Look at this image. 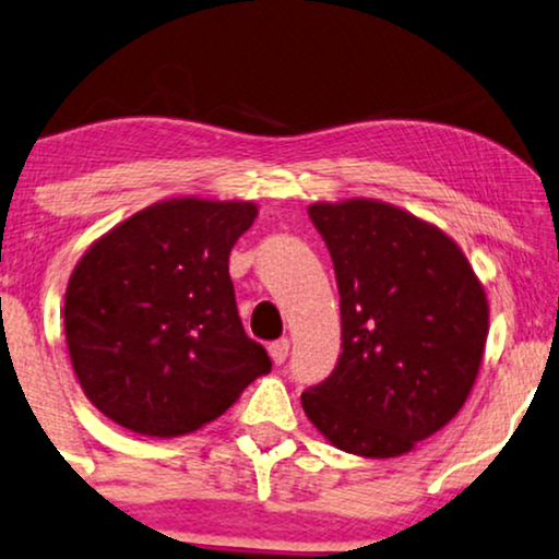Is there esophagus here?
<instances>
[{
    "label": "esophagus",
    "mask_w": 559,
    "mask_h": 559,
    "mask_svg": "<svg viewBox=\"0 0 559 559\" xmlns=\"http://www.w3.org/2000/svg\"><path fill=\"white\" fill-rule=\"evenodd\" d=\"M288 348H292V343H288L286 337H281V341L267 345V353H271L273 364H284L288 358Z\"/></svg>",
    "instance_id": "34e87169"
}]
</instances>
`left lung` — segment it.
I'll use <instances>...</instances> for the list:
<instances>
[{
  "instance_id": "obj_1",
  "label": "left lung",
  "mask_w": 559,
  "mask_h": 559,
  "mask_svg": "<svg viewBox=\"0 0 559 559\" xmlns=\"http://www.w3.org/2000/svg\"><path fill=\"white\" fill-rule=\"evenodd\" d=\"M341 292L343 353L301 407L332 447L402 456L467 402L483 364L490 307L447 231L409 211L348 198L312 203Z\"/></svg>"
}]
</instances>
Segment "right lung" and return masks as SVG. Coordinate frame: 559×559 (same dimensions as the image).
<instances>
[{
    "label": "right lung",
    "instance_id": "right-lung-1",
    "mask_svg": "<svg viewBox=\"0 0 559 559\" xmlns=\"http://www.w3.org/2000/svg\"><path fill=\"white\" fill-rule=\"evenodd\" d=\"M258 203L167 198L105 231L74 265L63 332L82 392L139 436L216 420L271 358L247 337L229 252Z\"/></svg>",
    "mask_w": 559,
    "mask_h": 559
}]
</instances>
